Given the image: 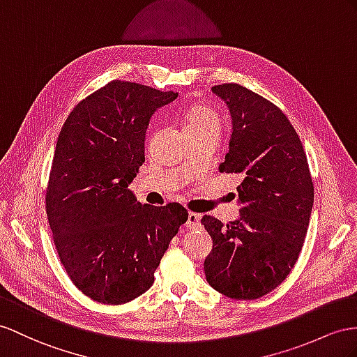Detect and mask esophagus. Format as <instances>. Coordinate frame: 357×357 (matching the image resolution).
<instances>
[{"mask_svg":"<svg viewBox=\"0 0 357 357\" xmlns=\"http://www.w3.org/2000/svg\"><path fill=\"white\" fill-rule=\"evenodd\" d=\"M188 229H197L200 226V215L196 213H188V220L185 223Z\"/></svg>","mask_w":357,"mask_h":357,"instance_id":"1","label":"esophagus"}]
</instances>
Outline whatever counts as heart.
Returning <instances> with one entry per match:
<instances>
[{
  "label": "heart",
  "instance_id": "b5f03b06",
  "mask_svg": "<svg viewBox=\"0 0 357 357\" xmlns=\"http://www.w3.org/2000/svg\"><path fill=\"white\" fill-rule=\"evenodd\" d=\"M184 130L185 132L204 131V130H220V119L205 107H191L184 116Z\"/></svg>",
  "mask_w": 357,
  "mask_h": 357
}]
</instances>
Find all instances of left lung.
I'll return each mask as SVG.
<instances>
[{"label": "left lung", "mask_w": 357, "mask_h": 357, "mask_svg": "<svg viewBox=\"0 0 357 357\" xmlns=\"http://www.w3.org/2000/svg\"><path fill=\"white\" fill-rule=\"evenodd\" d=\"M232 119L222 173H238L240 217L202 222L213 238L204 268L223 296L253 300L287 279L297 262L314 205L307 158L294 128L276 105L240 84L214 86Z\"/></svg>", "instance_id": "1"}]
</instances>
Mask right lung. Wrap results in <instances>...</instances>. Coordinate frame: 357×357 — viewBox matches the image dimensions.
Here are the masks:
<instances>
[{"instance_id": "right-lung-1", "label": "right lung", "mask_w": 357, "mask_h": 357, "mask_svg": "<svg viewBox=\"0 0 357 357\" xmlns=\"http://www.w3.org/2000/svg\"><path fill=\"white\" fill-rule=\"evenodd\" d=\"M176 98L175 91L112 81L81 100L60 131L48 220L70 280L99 303H128L148 291L188 218L179 204L142 205L128 188L144 162L151 117Z\"/></svg>"}]
</instances>
